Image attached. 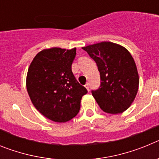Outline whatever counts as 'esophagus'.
<instances>
[{
	"label": "esophagus",
	"mask_w": 159,
	"mask_h": 159,
	"mask_svg": "<svg viewBox=\"0 0 159 159\" xmlns=\"http://www.w3.org/2000/svg\"><path fill=\"white\" fill-rule=\"evenodd\" d=\"M84 86H85V88H87V90H88V91H89V84H88V83H87V84H85Z\"/></svg>",
	"instance_id": "34e87169"
}]
</instances>
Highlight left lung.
<instances>
[{
    "instance_id": "obj_1",
    "label": "left lung",
    "mask_w": 159,
    "mask_h": 159,
    "mask_svg": "<svg viewBox=\"0 0 159 159\" xmlns=\"http://www.w3.org/2000/svg\"><path fill=\"white\" fill-rule=\"evenodd\" d=\"M83 49L96 63L100 73V86L92 91L99 107L109 114L123 113L134 101L139 84L130 53L111 42H101Z\"/></svg>"
}]
</instances>
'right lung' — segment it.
Returning <instances> with one entry per match:
<instances>
[{"instance_id":"obj_1","label":"right lung","mask_w":159,"mask_h":159,"mask_svg":"<svg viewBox=\"0 0 159 159\" xmlns=\"http://www.w3.org/2000/svg\"><path fill=\"white\" fill-rule=\"evenodd\" d=\"M76 48H52L40 52L28 71L26 87L39 112L57 123H65L80 109L88 90L79 84L71 71Z\"/></svg>"}]
</instances>
